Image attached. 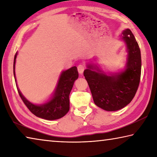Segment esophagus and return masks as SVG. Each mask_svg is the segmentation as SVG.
Segmentation results:
<instances>
[{
  "instance_id": "1",
  "label": "esophagus",
  "mask_w": 157,
  "mask_h": 157,
  "mask_svg": "<svg viewBox=\"0 0 157 157\" xmlns=\"http://www.w3.org/2000/svg\"><path fill=\"white\" fill-rule=\"evenodd\" d=\"M78 70L79 73L80 74V75H82V73H83L84 70V66L82 64H79L78 66Z\"/></svg>"
}]
</instances>
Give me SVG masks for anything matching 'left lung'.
Segmentation results:
<instances>
[{"label": "left lung", "mask_w": 157, "mask_h": 157, "mask_svg": "<svg viewBox=\"0 0 157 157\" xmlns=\"http://www.w3.org/2000/svg\"><path fill=\"white\" fill-rule=\"evenodd\" d=\"M126 44L127 62L123 70L107 74L95 63H89L84 71L94 103L108 111H118L129 104L139 87L141 56L139 44L129 29L122 33Z\"/></svg>", "instance_id": "left-lung-1"}]
</instances>
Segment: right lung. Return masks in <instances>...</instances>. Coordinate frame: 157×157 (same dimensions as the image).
Returning <instances> with one entry per match:
<instances>
[{"label":"right lung","mask_w":157,"mask_h":157,"mask_svg":"<svg viewBox=\"0 0 157 157\" xmlns=\"http://www.w3.org/2000/svg\"><path fill=\"white\" fill-rule=\"evenodd\" d=\"M17 52L16 53L14 59V75L15 82V63ZM78 68L73 66L67 70L63 71L58 79L56 88L48 101L41 105H35L28 100L21 94L19 89L17 87L20 97L29 110L34 115L45 120L53 121L62 118L68 112L70 109L69 95L72 90L74 82L78 78Z\"/></svg>","instance_id":"1"}]
</instances>
